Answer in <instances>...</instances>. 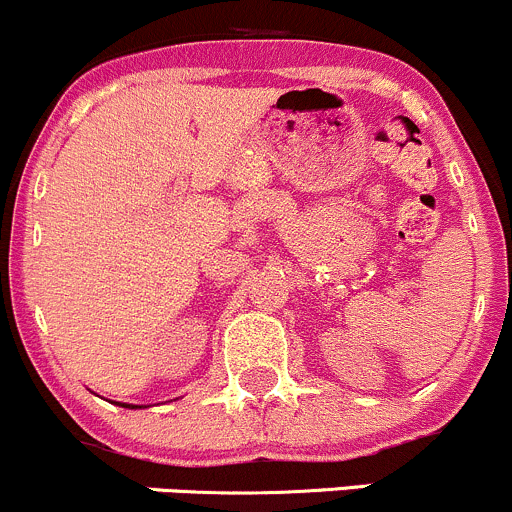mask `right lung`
<instances>
[{"mask_svg": "<svg viewBox=\"0 0 512 512\" xmlns=\"http://www.w3.org/2000/svg\"><path fill=\"white\" fill-rule=\"evenodd\" d=\"M118 406H126V409H141V406H136V404H118Z\"/></svg>", "mask_w": 512, "mask_h": 512, "instance_id": "1", "label": "right lung"}]
</instances>
